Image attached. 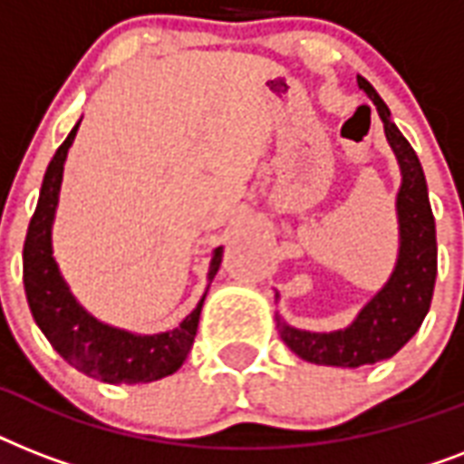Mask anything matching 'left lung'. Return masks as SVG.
Wrapping results in <instances>:
<instances>
[{
	"label": "left lung",
	"mask_w": 464,
	"mask_h": 464,
	"mask_svg": "<svg viewBox=\"0 0 464 464\" xmlns=\"http://www.w3.org/2000/svg\"><path fill=\"white\" fill-rule=\"evenodd\" d=\"M356 82L378 108V115L385 122V137L402 168V188L397 195L400 257L390 282L346 330L330 334L304 332L284 324L276 317L279 334L291 352L317 366L359 368L395 356L424 323L431 308L433 284L439 272L436 221L429 202L424 168L419 163L417 151L390 120L388 105L382 103L373 86L363 76H356Z\"/></svg>",
	"instance_id": "1"
}]
</instances>
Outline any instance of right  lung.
<instances>
[{"mask_svg":"<svg viewBox=\"0 0 464 464\" xmlns=\"http://www.w3.org/2000/svg\"><path fill=\"white\" fill-rule=\"evenodd\" d=\"M76 130L79 125L54 151L43 178L38 207L28 224L24 243L25 298H28L35 323L54 352L83 375L101 378L103 382H125V385L159 381L175 373L192 349L204 298L182 320L180 327L163 332V334H149V337L98 323L96 317H91L76 304V298L72 296V291L62 279L57 262L53 260V243H50L64 159L74 141ZM221 255L224 250L217 247L209 265V282L218 272Z\"/></svg>","mask_w":464,"mask_h":464,"instance_id":"add662e5","label":"right lung"}]
</instances>
